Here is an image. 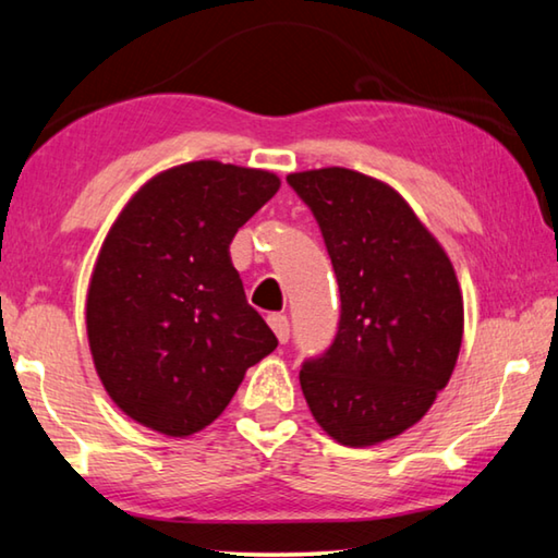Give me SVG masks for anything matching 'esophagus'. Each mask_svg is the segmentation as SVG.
I'll use <instances>...</instances> for the list:
<instances>
[{"label": "esophagus", "instance_id": "esophagus-1", "mask_svg": "<svg viewBox=\"0 0 558 558\" xmlns=\"http://www.w3.org/2000/svg\"><path fill=\"white\" fill-rule=\"evenodd\" d=\"M268 325H270L272 332H276L278 342L286 344L288 339H290V323H288V317L280 315V313H270V315H268Z\"/></svg>", "mask_w": 558, "mask_h": 558}]
</instances>
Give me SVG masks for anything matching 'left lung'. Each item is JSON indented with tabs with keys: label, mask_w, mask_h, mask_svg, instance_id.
I'll return each mask as SVG.
<instances>
[{
	"label": "left lung",
	"mask_w": 558,
	"mask_h": 558,
	"mask_svg": "<svg viewBox=\"0 0 558 558\" xmlns=\"http://www.w3.org/2000/svg\"><path fill=\"white\" fill-rule=\"evenodd\" d=\"M319 223L339 286L335 342L300 369L327 436L376 446L418 423L462 344V292L442 245L403 196L344 167L288 174Z\"/></svg>",
	"instance_id": "8db88e82"
}]
</instances>
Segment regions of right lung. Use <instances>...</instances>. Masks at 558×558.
Masks as SVG:
<instances>
[{
    "label": "right lung",
    "instance_id": "add662e5",
    "mask_svg": "<svg viewBox=\"0 0 558 558\" xmlns=\"http://www.w3.org/2000/svg\"><path fill=\"white\" fill-rule=\"evenodd\" d=\"M266 169L186 162L125 204L93 268V364L120 411L165 436L214 423L278 339L248 305L229 245L276 196Z\"/></svg>",
    "mask_w": 558,
    "mask_h": 558
}]
</instances>
